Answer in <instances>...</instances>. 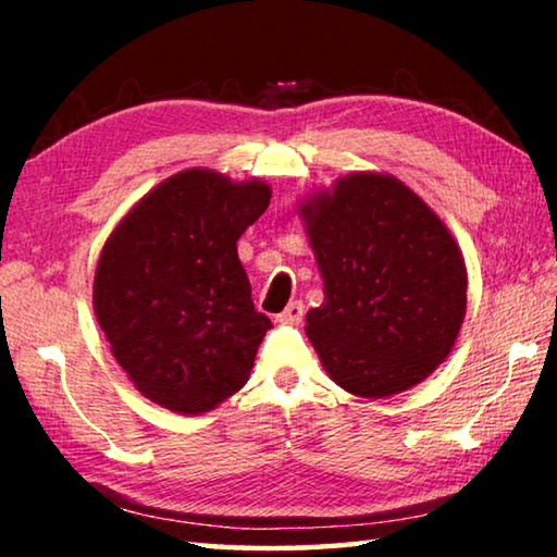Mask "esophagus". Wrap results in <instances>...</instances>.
Returning a JSON list of instances; mask_svg holds the SVG:
<instances>
[{"label":"esophagus","mask_w":557,"mask_h":557,"mask_svg":"<svg viewBox=\"0 0 557 557\" xmlns=\"http://www.w3.org/2000/svg\"><path fill=\"white\" fill-rule=\"evenodd\" d=\"M301 319H305V305H301V301H289V305L285 307V312L277 314V322L287 324V326L299 324Z\"/></svg>","instance_id":"1"}]
</instances>
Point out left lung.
I'll return each instance as SVG.
<instances>
[{
  "mask_svg": "<svg viewBox=\"0 0 557 557\" xmlns=\"http://www.w3.org/2000/svg\"><path fill=\"white\" fill-rule=\"evenodd\" d=\"M299 215L324 280L305 332L329 379L373 400L425 381L467 314V268L447 225L379 172L338 176Z\"/></svg>",
  "mask_w": 557,
  "mask_h": 557,
  "instance_id": "8db88e82",
  "label": "left lung"
}]
</instances>
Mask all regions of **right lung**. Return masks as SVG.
Wrapping results in <instances>:
<instances>
[{"label": "right lung", "mask_w": 557, "mask_h": 557, "mask_svg": "<svg viewBox=\"0 0 557 557\" xmlns=\"http://www.w3.org/2000/svg\"><path fill=\"white\" fill-rule=\"evenodd\" d=\"M270 186L211 169L164 178L102 245L92 309L135 388L178 414H201L250 379L272 326L256 312L238 238L265 213Z\"/></svg>", "instance_id": "add662e5"}]
</instances>
